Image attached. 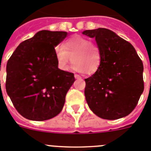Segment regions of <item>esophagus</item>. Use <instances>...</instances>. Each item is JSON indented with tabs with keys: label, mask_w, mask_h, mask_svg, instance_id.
Masks as SVG:
<instances>
[{
	"label": "esophagus",
	"mask_w": 151,
	"mask_h": 151,
	"mask_svg": "<svg viewBox=\"0 0 151 151\" xmlns=\"http://www.w3.org/2000/svg\"><path fill=\"white\" fill-rule=\"evenodd\" d=\"M75 78H76V79H78V78H81V76L78 74H75Z\"/></svg>",
	"instance_id": "1"
}]
</instances>
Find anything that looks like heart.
Masks as SVG:
<instances>
[{
  "label": "heart",
  "mask_w": 151,
  "mask_h": 151,
  "mask_svg": "<svg viewBox=\"0 0 151 151\" xmlns=\"http://www.w3.org/2000/svg\"><path fill=\"white\" fill-rule=\"evenodd\" d=\"M54 56L57 66L63 71L69 69L71 57L75 71L86 74L97 72L102 62L99 47L82 36H74L64 41L62 47H56Z\"/></svg>",
  "instance_id": "heart-1"
}]
</instances>
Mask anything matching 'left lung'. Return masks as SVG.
<instances>
[{
	"label": "left lung",
	"instance_id": "1",
	"mask_svg": "<svg viewBox=\"0 0 151 151\" xmlns=\"http://www.w3.org/2000/svg\"><path fill=\"white\" fill-rule=\"evenodd\" d=\"M95 38L102 62L85 78V99L91 111L104 119L114 120L132 111L144 91L142 61L129 42L105 28L85 30Z\"/></svg>",
	"mask_w": 151,
	"mask_h": 151
}]
</instances>
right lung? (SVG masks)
<instances>
[{"mask_svg":"<svg viewBox=\"0 0 151 151\" xmlns=\"http://www.w3.org/2000/svg\"><path fill=\"white\" fill-rule=\"evenodd\" d=\"M68 33L41 30L17 47L6 64V90L13 106L29 120L58 115L74 74L57 66L54 47Z\"/></svg>","mask_w":151,"mask_h":151,"instance_id":"right-lung-1","label":"right lung"}]
</instances>
